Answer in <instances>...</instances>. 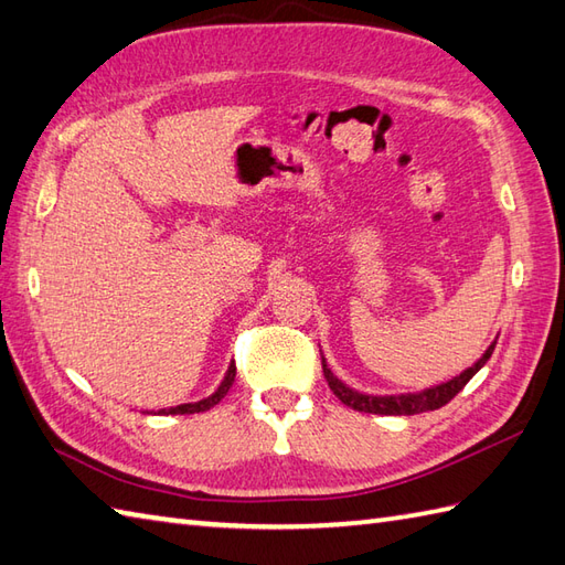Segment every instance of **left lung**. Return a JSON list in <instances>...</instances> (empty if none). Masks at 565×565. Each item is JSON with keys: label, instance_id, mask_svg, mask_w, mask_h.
I'll return each instance as SVG.
<instances>
[{"label": "left lung", "instance_id": "obj_1", "mask_svg": "<svg viewBox=\"0 0 565 565\" xmlns=\"http://www.w3.org/2000/svg\"><path fill=\"white\" fill-rule=\"evenodd\" d=\"M495 350V342L488 347L486 354L478 359V362L466 369L463 374L454 376L451 381L447 383H439V386L435 388H427L423 393H407V395H366V393H359V391H352L350 386H344V383L332 376V371L328 369L326 359H322V374H326V381L328 386L332 388V393L338 395V398L344 403L354 407V411L359 413H374V415H417V413H427V411H437V407L447 405L456 393H459L468 381H471L476 376V371L481 369L490 354H493Z\"/></svg>", "mask_w": 565, "mask_h": 565}]
</instances>
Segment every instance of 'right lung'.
Returning <instances> with one entry per match:
<instances>
[{"label": "right lung", "instance_id": "obj_1", "mask_svg": "<svg viewBox=\"0 0 565 565\" xmlns=\"http://www.w3.org/2000/svg\"><path fill=\"white\" fill-rule=\"evenodd\" d=\"M233 381H235V364H231V369H227V374H225L223 383L218 386V391H215L213 395H209V398L196 401V403H184V405H177V407H162V411H158V415H191V413L209 411V407H213L215 403H221L225 398V393L231 391Z\"/></svg>", "mask_w": 565, "mask_h": 565}]
</instances>
